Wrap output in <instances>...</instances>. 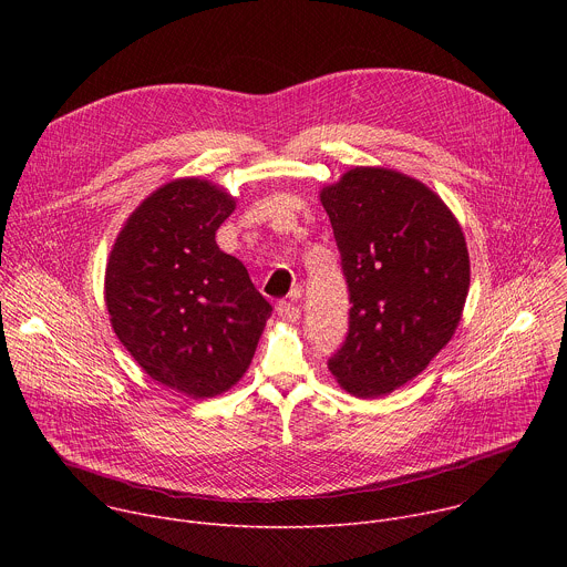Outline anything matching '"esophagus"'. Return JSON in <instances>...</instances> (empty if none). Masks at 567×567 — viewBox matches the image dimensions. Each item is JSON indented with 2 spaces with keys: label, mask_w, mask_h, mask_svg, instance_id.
Listing matches in <instances>:
<instances>
[{
  "label": "esophagus",
  "mask_w": 567,
  "mask_h": 567,
  "mask_svg": "<svg viewBox=\"0 0 567 567\" xmlns=\"http://www.w3.org/2000/svg\"><path fill=\"white\" fill-rule=\"evenodd\" d=\"M276 313H278L282 320L293 322V320L300 318V307L293 305V302H289V300H280V302L276 305Z\"/></svg>",
  "instance_id": "34e87169"
}]
</instances>
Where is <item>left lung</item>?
<instances>
[{"label":"left lung","mask_w":567,"mask_h":567,"mask_svg":"<svg viewBox=\"0 0 567 567\" xmlns=\"http://www.w3.org/2000/svg\"><path fill=\"white\" fill-rule=\"evenodd\" d=\"M350 289V332L330 359L339 385L377 399L415 379L453 339L471 282L466 239L420 179L357 166L320 190Z\"/></svg>","instance_id":"1"}]
</instances>
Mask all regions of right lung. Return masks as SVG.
I'll return each instance as SVG.
<instances>
[{
	"label": "right lung",
	"instance_id": "1",
	"mask_svg": "<svg viewBox=\"0 0 567 567\" xmlns=\"http://www.w3.org/2000/svg\"><path fill=\"white\" fill-rule=\"evenodd\" d=\"M233 210L219 184L173 179L134 208L105 269L118 341L154 381L193 399L245 377L271 316L245 265L215 241Z\"/></svg>",
	"mask_w": 567,
	"mask_h": 567
}]
</instances>
